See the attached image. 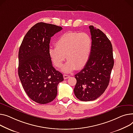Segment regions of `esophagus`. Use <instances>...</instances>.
<instances>
[{"label": "esophagus", "mask_w": 133, "mask_h": 133, "mask_svg": "<svg viewBox=\"0 0 133 133\" xmlns=\"http://www.w3.org/2000/svg\"><path fill=\"white\" fill-rule=\"evenodd\" d=\"M63 76H64V78L65 79H67V78H68L69 77V76L68 75H66V74H64Z\"/></svg>", "instance_id": "34e87169"}]
</instances>
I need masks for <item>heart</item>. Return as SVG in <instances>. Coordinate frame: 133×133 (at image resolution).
I'll return each instance as SVG.
<instances>
[{
  "label": "heart",
  "mask_w": 133,
  "mask_h": 133,
  "mask_svg": "<svg viewBox=\"0 0 133 133\" xmlns=\"http://www.w3.org/2000/svg\"><path fill=\"white\" fill-rule=\"evenodd\" d=\"M56 48L49 50L52 63L58 68L63 66L66 59L68 60L62 68L64 73H70L75 69L83 68L89 60L92 47V39L85 32H67L56 41Z\"/></svg>",
  "instance_id": "heart-1"
}]
</instances>
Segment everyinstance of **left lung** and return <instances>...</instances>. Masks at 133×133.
Here are the masks:
<instances>
[{
  "label": "left lung",
  "instance_id": "left-lung-1",
  "mask_svg": "<svg viewBox=\"0 0 133 133\" xmlns=\"http://www.w3.org/2000/svg\"><path fill=\"white\" fill-rule=\"evenodd\" d=\"M92 47L89 60L76 79L74 92L81 101H94L107 89L114 65L112 44L105 34L90 25Z\"/></svg>",
  "mask_w": 133,
  "mask_h": 133
}]
</instances>
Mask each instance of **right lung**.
<instances>
[{
	"mask_svg": "<svg viewBox=\"0 0 133 133\" xmlns=\"http://www.w3.org/2000/svg\"><path fill=\"white\" fill-rule=\"evenodd\" d=\"M63 29L55 24L39 22L25 35L19 51L18 74L26 94L41 104L54 101L63 75L52 66L49 50L51 37Z\"/></svg>",
	"mask_w": 133,
	"mask_h": 133,
	"instance_id": "1",
	"label": "right lung"
}]
</instances>
